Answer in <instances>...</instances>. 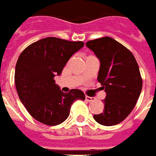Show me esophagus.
I'll list each match as a JSON object with an SVG mask.
<instances>
[{"label":"esophagus","instance_id":"34e87169","mask_svg":"<svg viewBox=\"0 0 156 156\" xmlns=\"http://www.w3.org/2000/svg\"><path fill=\"white\" fill-rule=\"evenodd\" d=\"M85 101H87L88 102H92V101H94V97H90V96H88V95H86Z\"/></svg>","mask_w":156,"mask_h":156}]
</instances>
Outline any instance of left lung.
<instances>
[{
	"label": "left lung",
	"mask_w": 156,
	"mask_h": 156,
	"mask_svg": "<svg viewBox=\"0 0 156 156\" xmlns=\"http://www.w3.org/2000/svg\"><path fill=\"white\" fill-rule=\"evenodd\" d=\"M86 45L100 59L98 81L106 93L104 112L94 118L104 126L116 125L126 119L139 100L143 86L139 65L127 48L110 37L89 40Z\"/></svg>",
	"instance_id": "obj_1"
}]
</instances>
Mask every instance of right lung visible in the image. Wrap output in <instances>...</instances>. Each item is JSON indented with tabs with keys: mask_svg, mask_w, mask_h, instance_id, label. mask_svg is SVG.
<instances>
[{
	"mask_svg": "<svg viewBox=\"0 0 156 156\" xmlns=\"http://www.w3.org/2000/svg\"><path fill=\"white\" fill-rule=\"evenodd\" d=\"M83 45L82 41L47 37L20 54L15 68L16 89L23 105L38 122L48 126L61 124L68 117L74 101H84L83 91L75 89L63 93L54 79Z\"/></svg>",
	"mask_w": 156,
	"mask_h": 156,
	"instance_id": "1",
	"label": "right lung"
}]
</instances>
